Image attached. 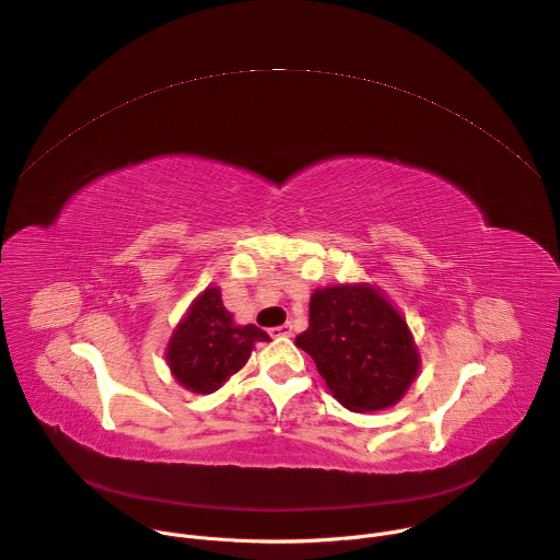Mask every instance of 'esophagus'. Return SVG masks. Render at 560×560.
<instances>
[{"label":"esophagus","instance_id":"obj_1","mask_svg":"<svg viewBox=\"0 0 560 560\" xmlns=\"http://www.w3.org/2000/svg\"><path fill=\"white\" fill-rule=\"evenodd\" d=\"M270 335L272 337H290L292 335V324H283V326H277V328H270Z\"/></svg>","mask_w":560,"mask_h":560}]
</instances>
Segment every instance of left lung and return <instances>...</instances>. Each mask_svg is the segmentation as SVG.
I'll return each instance as SVG.
<instances>
[{
  "label": "left lung",
  "instance_id": "1",
  "mask_svg": "<svg viewBox=\"0 0 560 560\" xmlns=\"http://www.w3.org/2000/svg\"><path fill=\"white\" fill-rule=\"evenodd\" d=\"M294 343L317 364L332 397L352 413L397 404L420 373L413 332L373 283H337L311 296V326Z\"/></svg>",
  "mask_w": 560,
  "mask_h": 560
}]
</instances>
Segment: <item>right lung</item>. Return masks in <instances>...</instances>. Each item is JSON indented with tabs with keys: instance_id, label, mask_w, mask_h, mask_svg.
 <instances>
[{
	"instance_id": "add662e5",
	"label": "right lung",
	"mask_w": 560,
	"mask_h": 560,
	"mask_svg": "<svg viewBox=\"0 0 560 560\" xmlns=\"http://www.w3.org/2000/svg\"><path fill=\"white\" fill-rule=\"evenodd\" d=\"M268 339V332L254 324H236L223 306L221 288L208 285L176 324L165 360L185 390L210 395L245 366L257 341Z\"/></svg>"
}]
</instances>
